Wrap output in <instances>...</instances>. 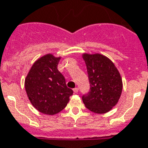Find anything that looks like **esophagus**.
<instances>
[{
	"mask_svg": "<svg viewBox=\"0 0 148 148\" xmlns=\"http://www.w3.org/2000/svg\"><path fill=\"white\" fill-rule=\"evenodd\" d=\"M73 90H74V93H77V92H78V88H74V89H73Z\"/></svg>",
	"mask_w": 148,
	"mask_h": 148,
	"instance_id": "1",
	"label": "esophagus"
}]
</instances>
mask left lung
<instances>
[{"mask_svg": "<svg viewBox=\"0 0 148 148\" xmlns=\"http://www.w3.org/2000/svg\"><path fill=\"white\" fill-rule=\"evenodd\" d=\"M82 58L86 64L90 91L82 100L88 110L96 114L110 111L117 103L121 95L123 84L114 64L101 53H84Z\"/></svg>", "mask_w": 148, "mask_h": 148, "instance_id": "1", "label": "left lung"}]
</instances>
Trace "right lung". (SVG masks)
<instances>
[{"mask_svg":"<svg viewBox=\"0 0 148 148\" xmlns=\"http://www.w3.org/2000/svg\"><path fill=\"white\" fill-rule=\"evenodd\" d=\"M60 58L51 53L42 56L34 63L24 81L31 104L45 114L53 115L61 111L73 95L64 77L58 70Z\"/></svg>","mask_w":148,"mask_h":148,"instance_id":"obj_1","label":"right lung"}]
</instances>
